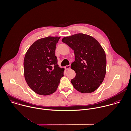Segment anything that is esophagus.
I'll use <instances>...</instances> for the list:
<instances>
[{
    "label": "esophagus",
    "instance_id": "1",
    "mask_svg": "<svg viewBox=\"0 0 131 131\" xmlns=\"http://www.w3.org/2000/svg\"><path fill=\"white\" fill-rule=\"evenodd\" d=\"M70 68H71V66H70V65H68V66H65L64 69L67 70H69V69H70Z\"/></svg>",
    "mask_w": 131,
    "mask_h": 131
}]
</instances>
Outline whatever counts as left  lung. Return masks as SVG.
<instances>
[{
	"instance_id": "left-lung-1",
	"label": "left lung",
	"mask_w": 131,
	"mask_h": 131,
	"mask_svg": "<svg viewBox=\"0 0 131 131\" xmlns=\"http://www.w3.org/2000/svg\"><path fill=\"white\" fill-rule=\"evenodd\" d=\"M62 42L74 52L71 69L76 73L71 80L74 88L81 93L94 91L102 83L106 74V57L98 41L93 37L78 34L64 37Z\"/></svg>"
}]
</instances>
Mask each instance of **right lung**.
<instances>
[{
    "mask_svg": "<svg viewBox=\"0 0 131 131\" xmlns=\"http://www.w3.org/2000/svg\"><path fill=\"white\" fill-rule=\"evenodd\" d=\"M60 37H48L39 39L29 47L24 59V74L29 87L36 93L47 95L57 89L63 76L55 51Z\"/></svg>",
    "mask_w": 131,
    "mask_h": 131,
    "instance_id": "right-lung-1",
    "label": "right lung"
}]
</instances>
